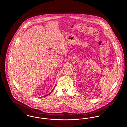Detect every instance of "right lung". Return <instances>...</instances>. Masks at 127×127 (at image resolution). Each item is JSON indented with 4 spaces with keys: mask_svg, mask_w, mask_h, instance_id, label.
<instances>
[{
    "mask_svg": "<svg viewBox=\"0 0 127 127\" xmlns=\"http://www.w3.org/2000/svg\"><path fill=\"white\" fill-rule=\"evenodd\" d=\"M53 90H54V89H53ZM52 91H51V92H52ZM51 92H50V93H49V94H47V95H46V96H44V97H46V96H48V95H49V94H50V93H51Z\"/></svg>",
    "mask_w": 127,
    "mask_h": 127,
    "instance_id": "add662e5",
    "label": "right lung"
}]
</instances>
